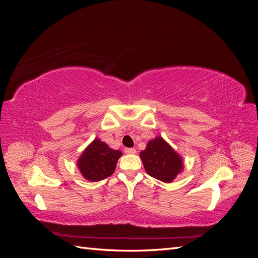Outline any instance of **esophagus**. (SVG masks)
<instances>
[{
	"label": "esophagus",
	"instance_id": "34e87169",
	"mask_svg": "<svg viewBox=\"0 0 258 258\" xmlns=\"http://www.w3.org/2000/svg\"><path fill=\"white\" fill-rule=\"evenodd\" d=\"M124 153L126 154H136L137 153V151L135 150V148H129V147H127V148H124Z\"/></svg>",
	"mask_w": 258,
	"mask_h": 258
}]
</instances>
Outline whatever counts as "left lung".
Segmentation results:
<instances>
[{
	"instance_id": "8db88e82",
	"label": "left lung",
	"mask_w": 258,
	"mask_h": 258,
	"mask_svg": "<svg viewBox=\"0 0 258 258\" xmlns=\"http://www.w3.org/2000/svg\"><path fill=\"white\" fill-rule=\"evenodd\" d=\"M140 157L147 174L165 183L172 182L183 169L181 157L160 137L148 142Z\"/></svg>"
}]
</instances>
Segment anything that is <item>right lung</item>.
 <instances>
[{"mask_svg":"<svg viewBox=\"0 0 258 258\" xmlns=\"http://www.w3.org/2000/svg\"><path fill=\"white\" fill-rule=\"evenodd\" d=\"M120 156L121 152L112 150L99 139H96L84 151L77 166L85 178L97 182L113 174Z\"/></svg>","mask_w":258,"mask_h":258,"instance_id":"add662e5","label":"right lung"}]
</instances>
